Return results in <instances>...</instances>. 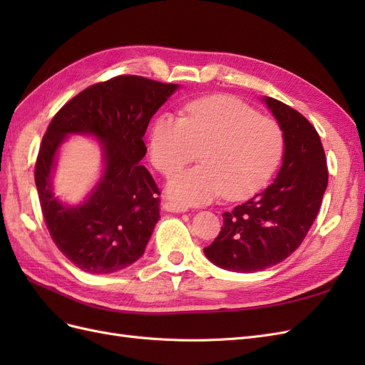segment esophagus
Returning <instances> with one entry per match:
<instances>
[{
    "label": "esophagus",
    "mask_w": 365,
    "mask_h": 365,
    "mask_svg": "<svg viewBox=\"0 0 365 365\" xmlns=\"http://www.w3.org/2000/svg\"><path fill=\"white\" fill-rule=\"evenodd\" d=\"M163 208L165 210V212H172V213H184V212H187V207L185 205L178 204V202H175V201H170V200L163 202Z\"/></svg>",
    "instance_id": "obj_1"
}]
</instances>
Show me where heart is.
Here are the masks:
<instances>
[{
  "mask_svg": "<svg viewBox=\"0 0 365 365\" xmlns=\"http://www.w3.org/2000/svg\"><path fill=\"white\" fill-rule=\"evenodd\" d=\"M277 121L231 96H205L184 106V117L158 115L149 132V157L165 176L196 160L201 165L175 175L168 192L182 205H201L224 195L244 200L269 180L283 153Z\"/></svg>",
  "mask_w": 365,
  "mask_h": 365,
  "instance_id": "1",
  "label": "heart"
}]
</instances>
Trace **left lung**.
Returning a JSON list of instances; mask_svg holds the SVG:
<instances>
[{
  "instance_id": "left-lung-1",
  "label": "left lung",
  "mask_w": 365,
  "mask_h": 365,
  "mask_svg": "<svg viewBox=\"0 0 365 365\" xmlns=\"http://www.w3.org/2000/svg\"><path fill=\"white\" fill-rule=\"evenodd\" d=\"M264 102L283 130L282 168L263 192L222 215L217 237L204 248L215 264L236 272L262 271L291 256L312 227L327 187L326 153L311 121L272 97Z\"/></svg>"
}]
</instances>
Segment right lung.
I'll use <instances>...</instances> for the list:
<instances>
[{"mask_svg": "<svg viewBox=\"0 0 365 365\" xmlns=\"http://www.w3.org/2000/svg\"><path fill=\"white\" fill-rule=\"evenodd\" d=\"M178 88L141 76H115L74 96L53 117L42 138L35 182L43 220L59 251L77 268L111 274L137 262L160 219V189L145 165L149 120ZM101 138L106 173L77 207L52 197L53 155L67 133Z\"/></svg>", "mask_w": 365, "mask_h": 365, "instance_id": "right-lung-1", "label": "right lung"}]
</instances>
